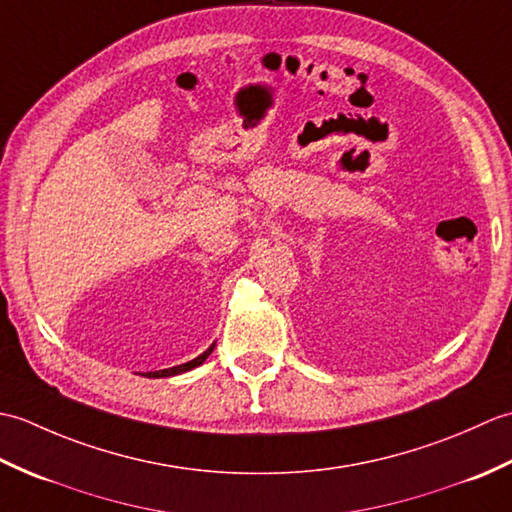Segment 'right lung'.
<instances>
[{
    "mask_svg": "<svg viewBox=\"0 0 512 512\" xmlns=\"http://www.w3.org/2000/svg\"><path fill=\"white\" fill-rule=\"evenodd\" d=\"M213 347H215V343H213V345L209 347V350H206L204 354H200L198 358H193V361H189V363L176 365V367H169V369H160V372H147L145 376H147V378H167V376H176V374H182V372H189V369L202 365V363L206 361V358H209V354L213 352Z\"/></svg>",
    "mask_w": 512,
    "mask_h": 512,
    "instance_id": "1",
    "label": "right lung"
}]
</instances>
